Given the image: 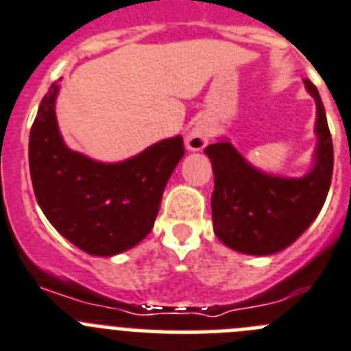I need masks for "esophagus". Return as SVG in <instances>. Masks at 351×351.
I'll return each instance as SVG.
<instances>
[{"label":"esophagus","instance_id":"1","mask_svg":"<svg viewBox=\"0 0 351 351\" xmlns=\"http://www.w3.org/2000/svg\"><path fill=\"white\" fill-rule=\"evenodd\" d=\"M211 138V125L204 124V122H199L187 136V148L189 150H203L206 147V143Z\"/></svg>","mask_w":351,"mask_h":351}]
</instances>
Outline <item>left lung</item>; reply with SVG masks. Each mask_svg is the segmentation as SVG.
Masks as SVG:
<instances>
[{
	"label": "left lung",
	"instance_id": "left-lung-1",
	"mask_svg": "<svg viewBox=\"0 0 351 351\" xmlns=\"http://www.w3.org/2000/svg\"><path fill=\"white\" fill-rule=\"evenodd\" d=\"M306 89L317 101V164L302 178L264 175L246 164L229 141L208 145L215 189L211 194L215 234L232 250L271 255L292 245L311 226L325 203L334 169V148L324 103L309 80Z\"/></svg>",
	"mask_w": 351,
	"mask_h": 351
}]
</instances>
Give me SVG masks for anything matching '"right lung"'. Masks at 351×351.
I'll return each mask as SVG.
<instances>
[{"label": "right lung", "mask_w": 351, "mask_h": 351, "mask_svg": "<svg viewBox=\"0 0 351 351\" xmlns=\"http://www.w3.org/2000/svg\"><path fill=\"white\" fill-rule=\"evenodd\" d=\"M58 82L43 96L31 125L34 195L49 222L80 250L101 257L121 254L152 230L164 187L185 154L183 140L169 138L119 164L71 152L56 122Z\"/></svg>", "instance_id": "1"}]
</instances>
